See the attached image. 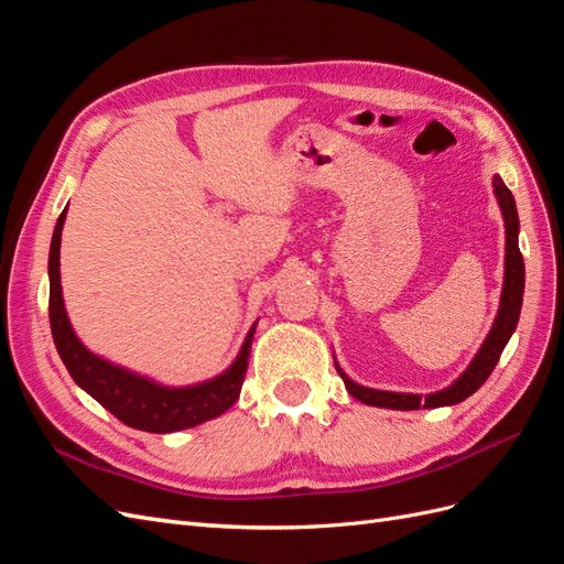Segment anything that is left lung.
I'll return each instance as SVG.
<instances>
[{"mask_svg": "<svg viewBox=\"0 0 564 564\" xmlns=\"http://www.w3.org/2000/svg\"><path fill=\"white\" fill-rule=\"evenodd\" d=\"M494 195L499 199V207L503 214V226H506V272H503V292H501V303H499V313L497 319L491 324V332L487 334L485 344L477 350L473 357V362L468 369L460 373V377L437 392H431V395H414V392H390V390H377V388H365L360 383H355L348 373L338 369L340 379H344L346 388L355 400H360L371 406H386V409H400V412H406V409H435V406H449L464 402L470 398L473 392L480 388L489 373L497 367L499 357L508 344V338L513 336L518 319H520V308H522V294H524V261L518 247V232H520V218L516 209V199L513 193L508 191L501 176H494L491 181Z\"/></svg>", "mask_w": 564, "mask_h": 564, "instance_id": "left-lung-1", "label": "left lung"}]
</instances>
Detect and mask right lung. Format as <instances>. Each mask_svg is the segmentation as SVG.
I'll list each match as a JSON object with an SVG mask.
<instances>
[{"label":"right lung","instance_id":"obj_1","mask_svg":"<svg viewBox=\"0 0 564 564\" xmlns=\"http://www.w3.org/2000/svg\"><path fill=\"white\" fill-rule=\"evenodd\" d=\"M65 214L67 207L58 216L48 251V322L56 350L75 383L87 390L96 402L104 404L112 416L145 433H176L224 414L240 398L256 324L249 329L235 362L218 377L195 386H162L94 355L77 338L63 303L61 232Z\"/></svg>","mask_w":564,"mask_h":564}]
</instances>
